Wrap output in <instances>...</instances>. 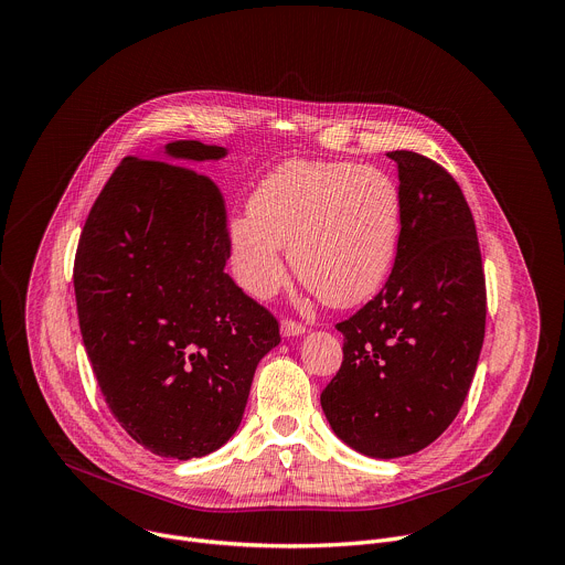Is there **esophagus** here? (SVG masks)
<instances>
[{"label":"esophagus","mask_w":565,"mask_h":565,"mask_svg":"<svg viewBox=\"0 0 565 565\" xmlns=\"http://www.w3.org/2000/svg\"><path fill=\"white\" fill-rule=\"evenodd\" d=\"M303 332H306V326H301L299 321H292V319L281 321V334L284 337H299Z\"/></svg>","instance_id":"esophagus-1"}]
</instances>
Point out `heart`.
Wrapping results in <instances>:
<instances>
[{
  "instance_id": "obj_1",
  "label": "heart",
  "mask_w": 565,
  "mask_h": 565,
  "mask_svg": "<svg viewBox=\"0 0 565 565\" xmlns=\"http://www.w3.org/2000/svg\"><path fill=\"white\" fill-rule=\"evenodd\" d=\"M402 237V198L380 168L350 161L292 159L268 172L248 213L226 224L233 277L253 297L286 281L284 248L295 273L330 306L350 308L388 279Z\"/></svg>"
}]
</instances>
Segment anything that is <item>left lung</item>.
<instances>
[{
  "mask_svg": "<svg viewBox=\"0 0 565 565\" xmlns=\"http://www.w3.org/2000/svg\"><path fill=\"white\" fill-rule=\"evenodd\" d=\"M402 237L384 290L337 323L343 361L321 393L332 433L372 459L430 446L470 391L486 332V279L470 206L433 159L393 150Z\"/></svg>",
  "mask_w": 565,
  "mask_h": 565,
  "instance_id": "1",
  "label": "left lung"
}]
</instances>
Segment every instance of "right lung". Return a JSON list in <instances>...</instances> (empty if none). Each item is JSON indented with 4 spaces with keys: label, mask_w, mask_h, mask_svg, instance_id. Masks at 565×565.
<instances>
[{
    "label": "right lung",
    "mask_w": 565,
    "mask_h": 565,
    "mask_svg": "<svg viewBox=\"0 0 565 565\" xmlns=\"http://www.w3.org/2000/svg\"><path fill=\"white\" fill-rule=\"evenodd\" d=\"M226 154L181 139L163 146L166 161L124 157L75 255L82 339L110 413L139 446L179 461L237 433L257 363L281 341L277 319L224 270L220 188L177 166Z\"/></svg>",
    "instance_id": "1"
}]
</instances>
